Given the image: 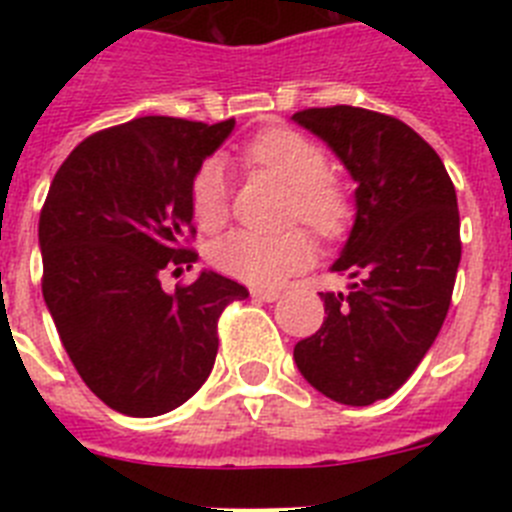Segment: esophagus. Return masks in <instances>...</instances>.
Instances as JSON below:
<instances>
[{"mask_svg": "<svg viewBox=\"0 0 512 512\" xmlns=\"http://www.w3.org/2000/svg\"><path fill=\"white\" fill-rule=\"evenodd\" d=\"M279 289H266V287H253L251 289V297H256V300H264V302H274L279 300Z\"/></svg>", "mask_w": 512, "mask_h": 512, "instance_id": "esophagus-1", "label": "esophagus"}]
</instances>
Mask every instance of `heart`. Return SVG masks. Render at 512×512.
<instances>
[{"label": "heart", "mask_w": 512, "mask_h": 512, "mask_svg": "<svg viewBox=\"0 0 512 512\" xmlns=\"http://www.w3.org/2000/svg\"><path fill=\"white\" fill-rule=\"evenodd\" d=\"M256 169L287 184L289 220H302L315 233L333 238L341 235L351 217V200L330 171L328 153L307 135L287 128L259 133L243 151ZM228 174L220 158H207L192 179V212L202 228L212 230L228 217ZM315 259L312 238L302 228L284 233L241 228L217 238L210 248V261L228 277L248 284H279L289 274L302 271Z\"/></svg>", "instance_id": "b5f03b06"}]
</instances>
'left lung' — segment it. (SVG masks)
I'll return each instance as SVG.
<instances>
[{
  "mask_svg": "<svg viewBox=\"0 0 512 512\" xmlns=\"http://www.w3.org/2000/svg\"><path fill=\"white\" fill-rule=\"evenodd\" d=\"M356 182V220L330 266L346 292H320V330L295 346L302 377L330 400L372 405L408 382L436 341L461 261L456 189L410 125L361 107L292 115Z\"/></svg>",
  "mask_w": 512,
  "mask_h": 512,
  "instance_id": "obj_1",
  "label": "left lung"
}]
</instances>
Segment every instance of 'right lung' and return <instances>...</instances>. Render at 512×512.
<instances>
[{
  "instance_id": "right-lung-1",
  "label": "right lung",
  "mask_w": 512,
  "mask_h": 512,
  "mask_svg": "<svg viewBox=\"0 0 512 512\" xmlns=\"http://www.w3.org/2000/svg\"><path fill=\"white\" fill-rule=\"evenodd\" d=\"M235 120L138 117L81 140L40 210L43 297L89 390L112 410L153 418L210 377L217 320L243 284L200 271L166 292L164 271L192 266V179Z\"/></svg>"
}]
</instances>
